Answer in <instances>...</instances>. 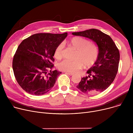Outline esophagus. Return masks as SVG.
Instances as JSON below:
<instances>
[{
    "mask_svg": "<svg viewBox=\"0 0 133 133\" xmlns=\"http://www.w3.org/2000/svg\"><path fill=\"white\" fill-rule=\"evenodd\" d=\"M65 73L67 74H68L69 75H70V76H72V75H74V74L73 73H70V72H65Z\"/></svg>",
    "mask_w": 133,
    "mask_h": 133,
    "instance_id": "1",
    "label": "esophagus"
}]
</instances>
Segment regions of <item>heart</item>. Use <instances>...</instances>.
I'll list each match as a JSON object with an SVG mask.
<instances>
[{"label": "heart", "mask_w": 133, "mask_h": 133, "mask_svg": "<svg viewBox=\"0 0 133 133\" xmlns=\"http://www.w3.org/2000/svg\"><path fill=\"white\" fill-rule=\"evenodd\" d=\"M68 46L77 51L75 60H65L60 62L59 68L62 71L75 73L82 68L83 65L86 68L93 66L99 57L97 47L87 39L81 37H74L69 40ZM54 56L55 59L60 60L63 57V45L59 44L55 48Z\"/></svg>", "instance_id": "heart-1"}]
</instances>
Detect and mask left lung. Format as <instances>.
I'll use <instances>...</instances> for the list:
<instances>
[{"label":"left lung","instance_id":"left-lung-1","mask_svg":"<svg viewBox=\"0 0 133 133\" xmlns=\"http://www.w3.org/2000/svg\"><path fill=\"white\" fill-rule=\"evenodd\" d=\"M72 34L92 40L99 48L97 61L87 71L89 75L82 78L76 87L88 94L104 91L113 82L118 71L120 53L115 44L108 35L94 29L73 32ZM90 76L92 78L89 79Z\"/></svg>","mask_w":133,"mask_h":133}]
</instances>
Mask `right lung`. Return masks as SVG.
Returning <instances> with one entry per match:
<instances>
[{"mask_svg": "<svg viewBox=\"0 0 133 133\" xmlns=\"http://www.w3.org/2000/svg\"><path fill=\"white\" fill-rule=\"evenodd\" d=\"M67 36V33L34 34L19 45L12 67L17 81L25 92L43 95L54 86L61 73L57 70L52 71L54 50Z\"/></svg>", "mask_w": 133, "mask_h": 133, "instance_id": "obj_1", "label": "right lung"}]
</instances>
